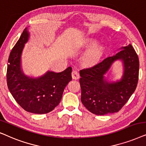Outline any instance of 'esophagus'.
<instances>
[{
  "label": "esophagus",
  "mask_w": 146,
  "mask_h": 146,
  "mask_svg": "<svg viewBox=\"0 0 146 146\" xmlns=\"http://www.w3.org/2000/svg\"><path fill=\"white\" fill-rule=\"evenodd\" d=\"M71 75H72V78L73 79H77L79 78V73L78 71H76V70H74V71H72Z\"/></svg>",
  "instance_id": "obj_1"
}]
</instances>
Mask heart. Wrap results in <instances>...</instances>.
I'll return each instance as SVG.
<instances>
[{
    "mask_svg": "<svg viewBox=\"0 0 146 146\" xmlns=\"http://www.w3.org/2000/svg\"><path fill=\"white\" fill-rule=\"evenodd\" d=\"M90 43H92V41H89ZM102 49L100 46H96V47L93 48L85 55V61L88 64L92 65L94 64L99 59Z\"/></svg>",
    "mask_w": 146,
    "mask_h": 146,
    "instance_id": "1",
    "label": "heart"
}]
</instances>
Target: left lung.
Listing matches in <instances>:
<instances>
[{
  "label": "left lung",
  "instance_id": "1",
  "mask_svg": "<svg viewBox=\"0 0 146 146\" xmlns=\"http://www.w3.org/2000/svg\"><path fill=\"white\" fill-rule=\"evenodd\" d=\"M117 59L124 63L123 77L119 82H108L104 75ZM139 67L138 56L129 44L115 55L106 58L93 67L81 70L79 83L83 106L98 115L119 111L136 89Z\"/></svg>",
  "mask_w": 146,
  "mask_h": 146
}]
</instances>
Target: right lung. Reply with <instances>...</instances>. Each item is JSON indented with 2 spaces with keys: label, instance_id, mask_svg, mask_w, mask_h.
Masks as SVG:
<instances>
[{
  "label": "right lung",
  "instance_id": "add662e5",
  "mask_svg": "<svg viewBox=\"0 0 146 146\" xmlns=\"http://www.w3.org/2000/svg\"><path fill=\"white\" fill-rule=\"evenodd\" d=\"M29 37L25 28L10 53L7 71L8 88L23 110L36 114L47 113L61 102L64 89L72 80V68L68 67L61 73L48 71L37 79L25 76L21 69V56Z\"/></svg>",
  "mask_w": 146,
  "mask_h": 146
}]
</instances>
